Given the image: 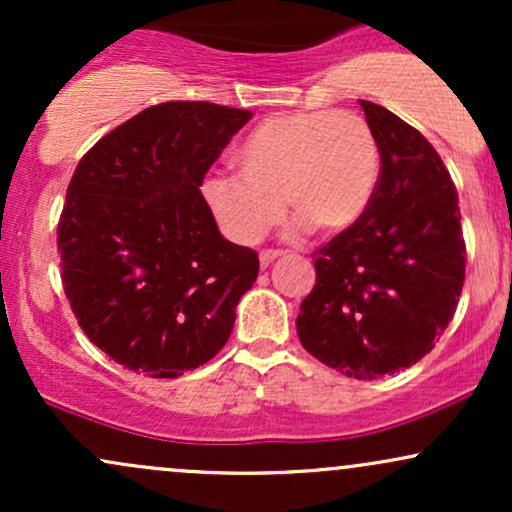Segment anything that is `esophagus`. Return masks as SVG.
<instances>
[{
    "mask_svg": "<svg viewBox=\"0 0 512 512\" xmlns=\"http://www.w3.org/2000/svg\"><path fill=\"white\" fill-rule=\"evenodd\" d=\"M281 255H284V250H262L260 252V264H262V267H267L269 262H274L276 257H281Z\"/></svg>",
    "mask_w": 512,
    "mask_h": 512,
    "instance_id": "esophagus-1",
    "label": "esophagus"
}]
</instances>
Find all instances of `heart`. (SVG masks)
Returning a JSON list of instances; mask_svg holds the SVG:
<instances>
[{
	"instance_id": "b5f03b06",
	"label": "heart",
	"mask_w": 512,
	"mask_h": 512,
	"mask_svg": "<svg viewBox=\"0 0 512 512\" xmlns=\"http://www.w3.org/2000/svg\"><path fill=\"white\" fill-rule=\"evenodd\" d=\"M240 178L204 182V199L233 243L255 245L286 211L315 233H339L366 214L380 180V146L349 110L281 113L252 127L233 154Z\"/></svg>"
}]
</instances>
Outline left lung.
<instances>
[{
	"label": "left lung",
	"mask_w": 512,
	"mask_h": 512,
	"mask_svg": "<svg viewBox=\"0 0 512 512\" xmlns=\"http://www.w3.org/2000/svg\"><path fill=\"white\" fill-rule=\"evenodd\" d=\"M380 146L373 202L315 250V286L296 317L317 361L375 380L421 361L455 315L464 248L455 182L419 129L361 101Z\"/></svg>",
	"instance_id": "obj_1"
}]
</instances>
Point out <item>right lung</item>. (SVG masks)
I'll return each instance as SVG.
<instances>
[{
	"mask_svg": "<svg viewBox=\"0 0 512 512\" xmlns=\"http://www.w3.org/2000/svg\"><path fill=\"white\" fill-rule=\"evenodd\" d=\"M248 110L158 103L98 139L57 223L62 284L84 334L115 363L178 378L228 342L260 260L216 228L204 175Z\"/></svg>",
	"mask_w": 512,
	"mask_h": 512,
	"instance_id": "1",
	"label": "right lung"
}]
</instances>
